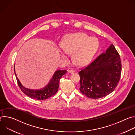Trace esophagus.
<instances>
[{"label":"esophagus","instance_id":"obj_1","mask_svg":"<svg viewBox=\"0 0 135 135\" xmlns=\"http://www.w3.org/2000/svg\"><path fill=\"white\" fill-rule=\"evenodd\" d=\"M67 71H68V73H70V74H73V73H74V70L72 69L71 68H69V69L67 70Z\"/></svg>","mask_w":135,"mask_h":135}]
</instances>
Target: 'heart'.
Returning a JSON list of instances; mask_svg holds the SVG:
<instances>
[{"label": "heart", "instance_id": "b5f03b06", "mask_svg": "<svg viewBox=\"0 0 135 135\" xmlns=\"http://www.w3.org/2000/svg\"><path fill=\"white\" fill-rule=\"evenodd\" d=\"M60 46L66 54H73L72 58L76 65L82 67L88 65L92 60L98 49L99 42L97 38L79 32L64 37ZM60 56L62 59H67L64 53L60 52Z\"/></svg>", "mask_w": 135, "mask_h": 135}]
</instances>
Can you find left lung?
I'll use <instances>...</instances> for the list:
<instances>
[{
  "instance_id": "obj_1",
  "label": "left lung",
  "mask_w": 135,
  "mask_h": 135,
  "mask_svg": "<svg viewBox=\"0 0 135 135\" xmlns=\"http://www.w3.org/2000/svg\"><path fill=\"white\" fill-rule=\"evenodd\" d=\"M120 55L113 44L79 73L80 90L87 97L103 98L117 86L121 74Z\"/></svg>"
}]
</instances>
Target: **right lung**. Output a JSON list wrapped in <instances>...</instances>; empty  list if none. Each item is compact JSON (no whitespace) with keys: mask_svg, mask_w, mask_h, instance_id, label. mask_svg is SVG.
Here are the masks:
<instances>
[{"mask_svg":"<svg viewBox=\"0 0 135 135\" xmlns=\"http://www.w3.org/2000/svg\"><path fill=\"white\" fill-rule=\"evenodd\" d=\"M66 72L67 71L65 70H57L55 71L52 79L45 86L41 89L33 90L27 88L21 84L20 81L17 78L14 65L15 75L16 76L17 84L21 91L28 97L38 100L47 99L55 94L58 90L60 80L62 78V76L66 73Z\"/></svg>","mask_w":135,"mask_h":135,"instance_id":"add662e5","label":"right lung"}]
</instances>
